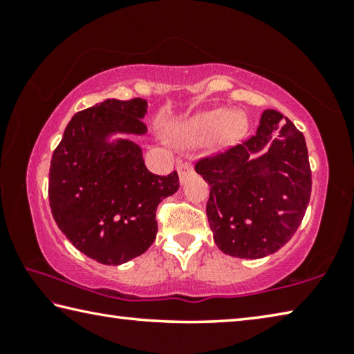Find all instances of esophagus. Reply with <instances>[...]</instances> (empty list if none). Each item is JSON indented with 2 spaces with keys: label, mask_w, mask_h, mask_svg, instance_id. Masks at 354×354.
Masks as SVG:
<instances>
[{
  "label": "esophagus",
  "mask_w": 354,
  "mask_h": 354,
  "mask_svg": "<svg viewBox=\"0 0 354 354\" xmlns=\"http://www.w3.org/2000/svg\"><path fill=\"white\" fill-rule=\"evenodd\" d=\"M192 173H194V167H192L190 162H179L178 164V175H179V181H181V184L185 183V179H187Z\"/></svg>",
  "instance_id": "obj_1"
}]
</instances>
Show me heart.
<instances>
[{
  "label": "heart",
  "instance_id": "b5f03b06",
  "mask_svg": "<svg viewBox=\"0 0 354 354\" xmlns=\"http://www.w3.org/2000/svg\"><path fill=\"white\" fill-rule=\"evenodd\" d=\"M245 128H247V120L243 113L220 107V109L198 113L179 124L173 133V139L178 145H192L211 139L212 136L220 133L227 140L243 133Z\"/></svg>",
  "mask_w": 354,
  "mask_h": 354
}]
</instances>
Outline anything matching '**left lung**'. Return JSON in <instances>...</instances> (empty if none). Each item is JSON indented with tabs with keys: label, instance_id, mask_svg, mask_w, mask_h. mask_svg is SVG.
Here are the masks:
<instances>
[{
	"label": "left lung",
	"instance_id": "left-lung-1",
	"mask_svg": "<svg viewBox=\"0 0 354 354\" xmlns=\"http://www.w3.org/2000/svg\"><path fill=\"white\" fill-rule=\"evenodd\" d=\"M195 170L211 185L206 214L225 254L261 259L295 234L313 181L304 136L281 112L263 111L253 137Z\"/></svg>",
	"mask_w": 354,
	"mask_h": 354
}]
</instances>
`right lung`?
Instances as JSON below:
<instances>
[{
    "mask_svg": "<svg viewBox=\"0 0 354 354\" xmlns=\"http://www.w3.org/2000/svg\"><path fill=\"white\" fill-rule=\"evenodd\" d=\"M147 100H104L71 117L50 167L51 214L76 250L120 266L151 247L156 209L179 189L178 173L149 171L142 148L117 134L145 136Z\"/></svg>",
    "mask_w": 354,
    "mask_h": 354,
    "instance_id": "add662e5",
    "label": "right lung"
}]
</instances>
